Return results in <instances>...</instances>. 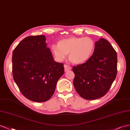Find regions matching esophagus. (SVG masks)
<instances>
[{
  "mask_svg": "<svg viewBox=\"0 0 130 130\" xmlns=\"http://www.w3.org/2000/svg\"><path fill=\"white\" fill-rule=\"evenodd\" d=\"M64 69H65V72H66L70 70L71 69V67H70V66L68 65H64Z\"/></svg>",
  "mask_w": 130,
  "mask_h": 130,
  "instance_id": "34e87169",
  "label": "esophagus"
}]
</instances>
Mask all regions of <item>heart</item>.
<instances>
[{
  "instance_id": "b5f03b06",
  "label": "heart",
  "mask_w": 130,
  "mask_h": 130,
  "mask_svg": "<svg viewBox=\"0 0 130 130\" xmlns=\"http://www.w3.org/2000/svg\"><path fill=\"white\" fill-rule=\"evenodd\" d=\"M94 46V41L91 38L71 37L59 40L57 45H52L51 50L58 60L62 61L68 54L72 63L81 64L91 57Z\"/></svg>"
}]
</instances>
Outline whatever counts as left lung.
Masks as SVG:
<instances>
[{"label": "left lung", "instance_id": "1", "mask_svg": "<svg viewBox=\"0 0 130 130\" xmlns=\"http://www.w3.org/2000/svg\"><path fill=\"white\" fill-rule=\"evenodd\" d=\"M73 85L83 98L94 100L109 90L117 72V55L107 40L100 38L95 43L93 53L85 63L74 66Z\"/></svg>", "mask_w": 130, "mask_h": 130}]
</instances>
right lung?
<instances>
[{"label":"right lung","mask_w":130,"mask_h":130,"mask_svg":"<svg viewBox=\"0 0 130 130\" xmlns=\"http://www.w3.org/2000/svg\"><path fill=\"white\" fill-rule=\"evenodd\" d=\"M13 79L22 94L35 102L51 98L64 73L62 63L54 60L44 35L29 36L12 53Z\"/></svg>","instance_id":"right-lung-1"}]
</instances>
